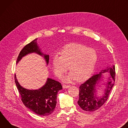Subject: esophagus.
Returning a JSON list of instances; mask_svg holds the SVG:
<instances>
[{"instance_id": "esophagus-1", "label": "esophagus", "mask_w": 128, "mask_h": 128, "mask_svg": "<svg viewBox=\"0 0 128 128\" xmlns=\"http://www.w3.org/2000/svg\"><path fill=\"white\" fill-rule=\"evenodd\" d=\"M70 87V86H66V85H63L62 88H68Z\"/></svg>"}]
</instances>
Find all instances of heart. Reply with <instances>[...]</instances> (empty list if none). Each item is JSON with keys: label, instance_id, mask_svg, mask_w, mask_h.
Segmentation results:
<instances>
[{"label": "heart", "instance_id": "obj_1", "mask_svg": "<svg viewBox=\"0 0 128 128\" xmlns=\"http://www.w3.org/2000/svg\"><path fill=\"white\" fill-rule=\"evenodd\" d=\"M98 60L95 50L79 44H70L64 47L61 56L55 55L52 60L55 74L60 77L68 68L70 71L63 78V81L82 82L92 75Z\"/></svg>", "mask_w": 128, "mask_h": 128}]
</instances>
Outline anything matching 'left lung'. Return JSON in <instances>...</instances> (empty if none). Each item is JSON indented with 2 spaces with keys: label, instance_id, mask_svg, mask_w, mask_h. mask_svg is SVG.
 <instances>
[{
  "label": "left lung",
  "instance_id": "8db88e82",
  "mask_svg": "<svg viewBox=\"0 0 128 128\" xmlns=\"http://www.w3.org/2000/svg\"><path fill=\"white\" fill-rule=\"evenodd\" d=\"M105 72H109L110 75L106 82L102 84L106 88L104 94L98 96L96 93L97 90L100 87L99 85L101 81H103L102 74ZM115 76V66L113 65L102 70L98 74L93 75L82 84L79 87V98L77 102L80 108L88 112L94 111L100 108L107 101L110 91L114 85Z\"/></svg>",
  "mask_w": 128,
  "mask_h": 128
}]
</instances>
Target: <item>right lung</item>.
Here are the masks:
<instances>
[{"label":"right lung","mask_w":128,"mask_h":128,"mask_svg":"<svg viewBox=\"0 0 128 128\" xmlns=\"http://www.w3.org/2000/svg\"><path fill=\"white\" fill-rule=\"evenodd\" d=\"M36 38L26 45L21 51L16 61L17 64L24 56L35 53L43 57L47 65L49 55L42 53L40 49ZM15 81L24 105L36 114L47 116L54 111L57 103V94L62 87L59 82L48 78L44 86L38 90H28L22 87L18 81L16 74Z\"/></svg>","instance_id":"obj_1"}]
</instances>
